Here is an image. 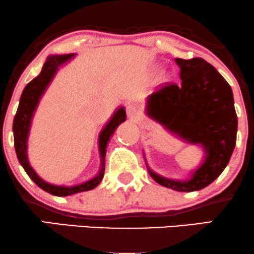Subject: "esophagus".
<instances>
[{"instance_id": "34e87169", "label": "esophagus", "mask_w": 254, "mask_h": 254, "mask_svg": "<svg viewBox=\"0 0 254 254\" xmlns=\"http://www.w3.org/2000/svg\"><path fill=\"white\" fill-rule=\"evenodd\" d=\"M127 117L129 118H137V117H139V115H141V111H139L137 105L131 104V105H127Z\"/></svg>"}]
</instances>
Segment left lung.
Instances as JSON below:
<instances>
[{"instance_id": "obj_1", "label": "left lung", "mask_w": 254, "mask_h": 254, "mask_svg": "<svg viewBox=\"0 0 254 254\" xmlns=\"http://www.w3.org/2000/svg\"><path fill=\"white\" fill-rule=\"evenodd\" d=\"M182 83L167 84L147 99L145 113L184 141L198 144L204 160L186 180L168 179L153 172L160 185L180 192L202 190L228 165L237 142L238 117L230 86L203 58H176Z\"/></svg>"}]
</instances>
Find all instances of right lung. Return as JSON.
<instances>
[{
  "label": "right lung",
  "mask_w": 254,
  "mask_h": 254,
  "mask_svg": "<svg viewBox=\"0 0 254 254\" xmlns=\"http://www.w3.org/2000/svg\"><path fill=\"white\" fill-rule=\"evenodd\" d=\"M75 54L69 55H52L46 58V62L44 63L42 71L34 77L27 86L25 87L24 92H22L21 97H20L19 107H17L16 115L14 117L13 122V133H14V147H15L16 156L19 162L21 164L26 173L28 177L33 180L34 183L39 186L44 191L49 192V193L54 194V196L58 197H65L71 196V194L78 193V192L89 191L93 190L94 188L100 184L104 178L105 173V155H106V147L109 144L110 138L115 133L116 129L118 127L119 124H122L127 119V112L123 106L113 113L105 127L101 130L100 135H99V153H100V170H99L98 174L92 179L87 180V182L78 184V185L74 186H63V185H54L45 180H43L36 171L32 168L28 161L27 157V139L28 135H30V129L32 124V118H33L34 112H36L38 104H39L40 99H42L43 94L45 93L46 88L49 84L51 83L52 78L55 77L56 72L58 71V68L62 66L63 64L74 58Z\"/></svg>",
  "instance_id": "add662e5"
}]
</instances>
